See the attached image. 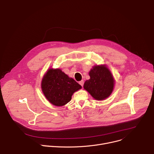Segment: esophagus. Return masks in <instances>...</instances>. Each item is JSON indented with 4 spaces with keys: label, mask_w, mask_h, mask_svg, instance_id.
Masks as SVG:
<instances>
[{
    "label": "esophagus",
    "mask_w": 154,
    "mask_h": 154,
    "mask_svg": "<svg viewBox=\"0 0 154 154\" xmlns=\"http://www.w3.org/2000/svg\"><path fill=\"white\" fill-rule=\"evenodd\" d=\"M79 84H80L82 87H83V84H84V81H83V80L80 81V82H79Z\"/></svg>",
    "instance_id": "esophagus-1"
}]
</instances>
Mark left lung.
<instances>
[{
    "label": "left lung",
    "instance_id": "1",
    "mask_svg": "<svg viewBox=\"0 0 154 154\" xmlns=\"http://www.w3.org/2000/svg\"><path fill=\"white\" fill-rule=\"evenodd\" d=\"M90 79L85 81L83 88L95 100H104L112 93L114 79L105 65L94 66L89 72Z\"/></svg>",
    "mask_w": 154,
    "mask_h": 154
}]
</instances>
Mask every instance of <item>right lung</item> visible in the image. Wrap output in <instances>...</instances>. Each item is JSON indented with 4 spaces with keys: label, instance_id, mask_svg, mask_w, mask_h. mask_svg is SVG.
I'll return each instance as SVG.
<instances>
[{
    "label": "right lung",
    "instance_id": "1",
    "mask_svg": "<svg viewBox=\"0 0 154 154\" xmlns=\"http://www.w3.org/2000/svg\"><path fill=\"white\" fill-rule=\"evenodd\" d=\"M42 90L53 105L62 106L71 100L73 93L82 86L60 69H49L41 83Z\"/></svg>",
    "mask_w": 154,
    "mask_h": 154
}]
</instances>
